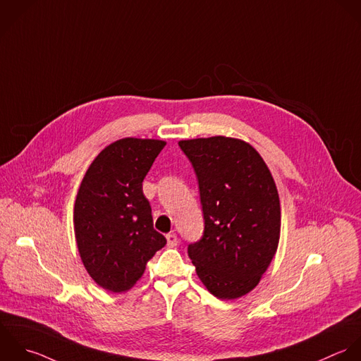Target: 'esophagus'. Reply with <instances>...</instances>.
<instances>
[{"instance_id": "esophagus-1", "label": "esophagus", "mask_w": 361, "mask_h": 361, "mask_svg": "<svg viewBox=\"0 0 361 361\" xmlns=\"http://www.w3.org/2000/svg\"><path fill=\"white\" fill-rule=\"evenodd\" d=\"M166 239H167V246H169V247H176L177 243H178V239H177V235H176V233H169V235H166Z\"/></svg>"}]
</instances>
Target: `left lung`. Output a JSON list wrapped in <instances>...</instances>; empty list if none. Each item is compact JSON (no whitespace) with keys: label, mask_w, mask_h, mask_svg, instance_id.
Listing matches in <instances>:
<instances>
[{"label":"left lung","mask_w":361,"mask_h":361,"mask_svg":"<svg viewBox=\"0 0 361 361\" xmlns=\"http://www.w3.org/2000/svg\"><path fill=\"white\" fill-rule=\"evenodd\" d=\"M178 145L195 170L205 221L188 256L212 295L240 298L260 283L279 247L281 208L274 178L245 140L212 136Z\"/></svg>","instance_id":"obj_1"}]
</instances>
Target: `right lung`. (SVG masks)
<instances>
[{"label":"right lung","instance_id":"1","mask_svg":"<svg viewBox=\"0 0 361 361\" xmlns=\"http://www.w3.org/2000/svg\"><path fill=\"white\" fill-rule=\"evenodd\" d=\"M164 146L157 139H119L99 152L80 184L73 215L75 242L87 273L106 291L130 290L167 242L153 228L142 190Z\"/></svg>","mask_w":361,"mask_h":361}]
</instances>
